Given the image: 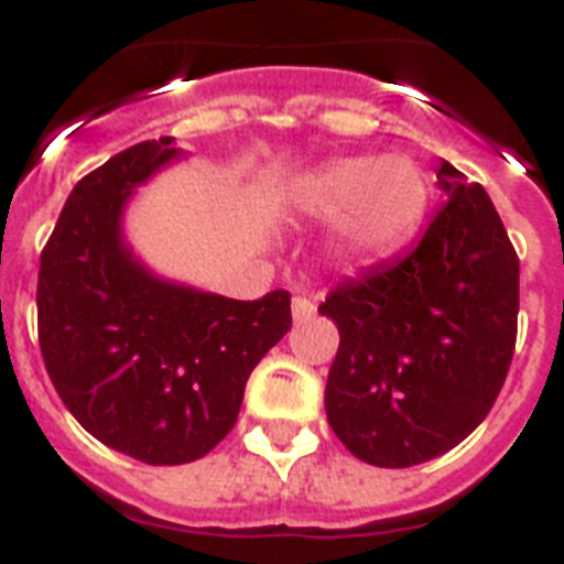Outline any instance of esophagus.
<instances>
[{
	"label": "esophagus",
	"instance_id": "obj_1",
	"mask_svg": "<svg viewBox=\"0 0 564 564\" xmlns=\"http://www.w3.org/2000/svg\"><path fill=\"white\" fill-rule=\"evenodd\" d=\"M315 312H317V306H315V301H310V297L297 295L295 301H292V317H295L297 323L315 317Z\"/></svg>",
	"mask_w": 564,
	"mask_h": 564
}]
</instances>
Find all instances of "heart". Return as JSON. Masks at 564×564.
Returning <instances> with one entry per match:
<instances>
[{"instance_id":"obj_1","label":"heart","mask_w":564,"mask_h":564,"mask_svg":"<svg viewBox=\"0 0 564 564\" xmlns=\"http://www.w3.org/2000/svg\"><path fill=\"white\" fill-rule=\"evenodd\" d=\"M289 207L337 221V254L369 261L417 232L431 204L429 175L409 155H346L289 184Z\"/></svg>"}]
</instances>
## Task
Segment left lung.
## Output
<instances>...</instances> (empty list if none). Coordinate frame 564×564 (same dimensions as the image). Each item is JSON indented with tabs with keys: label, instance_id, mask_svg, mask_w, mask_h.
<instances>
[{
	"label": "left lung",
	"instance_id": "obj_1",
	"mask_svg": "<svg viewBox=\"0 0 564 564\" xmlns=\"http://www.w3.org/2000/svg\"><path fill=\"white\" fill-rule=\"evenodd\" d=\"M448 198L403 258L332 289L340 332L326 417L369 465L452 452L488 417L517 346L519 258L491 198L443 161Z\"/></svg>",
	"mask_w": 564,
	"mask_h": 564
}]
</instances>
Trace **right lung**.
<instances>
[{
    "label": "right lung",
    "mask_w": 564,
    "mask_h": 564,
    "mask_svg": "<svg viewBox=\"0 0 564 564\" xmlns=\"http://www.w3.org/2000/svg\"><path fill=\"white\" fill-rule=\"evenodd\" d=\"M141 141L78 181L39 263V346L58 398L99 443L147 465L209 454L252 369L289 329V292L261 301L155 278L121 238L135 187L178 159Z\"/></svg>",
    "instance_id": "right-lung-1"
}]
</instances>
